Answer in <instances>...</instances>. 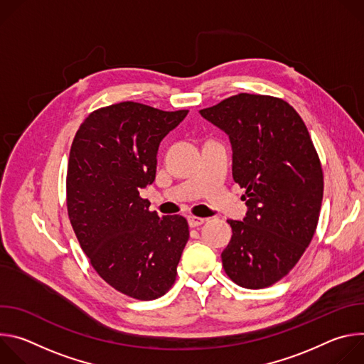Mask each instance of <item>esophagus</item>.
I'll use <instances>...</instances> for the list:
<instances>
[{
	"mask_svg": "<svg viewBox=\"0 0 364 364\" xmlns=\"http://www.w3.org/2000/svg\"><path fill=\"white\" fill-rule=\"evenodd\" d=\"M188 225H190V228H198V226H201L203 223H204V220L205 219H203V218H197V216H188Z\"/></svg>",
	"mask_w": 364,
	"mask_h": 364,
	"instance_id": "esophagus-1",
	"label": "esophagus"
}]
</instances>
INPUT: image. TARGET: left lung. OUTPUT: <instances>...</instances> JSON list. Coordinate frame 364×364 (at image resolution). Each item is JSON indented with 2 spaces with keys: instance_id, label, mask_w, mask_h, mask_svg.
Masks as SVG:
<instances>
[{
  "instance_id": "left-lung-1",
  "label": "left lung",
  "mask_w": 364,
  "mask_h": 364,
  "mask_svg": "<svg viewBox=\"0 0 364 364\" xmlns=\"http://www.w3.org/2000/svg\"><path fill=\"white\" fill-rule=\"evenodd\" d=\"M200 114L229 135L233 180L246 188V218L228 220L225 272L243 288L271 287L296 265L317 229L324 177L316 146L279 97L239 93Z\"/></svg>"
}]
</instances>
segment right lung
Instances as JSON below:
<instances>
[{"label":"right lung","mask_w":364,"mask_h":364,"mask_svg":"<svg viewBox=\"0 0 364 364\" xmlns=\"http://www.w3.org/2000/svg\"><path fill=\"white\" fill-rule=\"evenodd\" d=\"M187 112L115 103L89 114L72 142L66 203L75 235L97 275L135 299L168 292L190 236L183 216L160 218L139 196L155 180L161 139Z\"/></svg>","instance_id":"1"}]
</instances>
